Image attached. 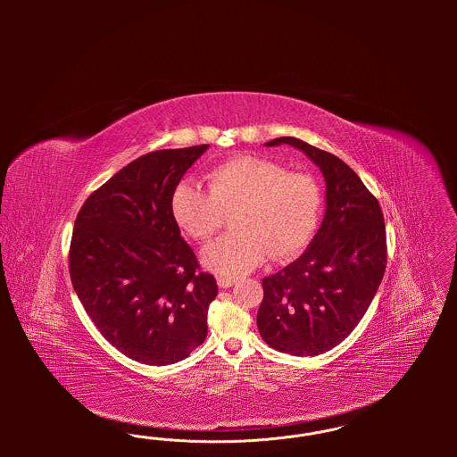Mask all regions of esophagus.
<instances>
[{
  "label": "esophagus",
  "instance_id": "1",
  "mask_svg": "<svg viewBox=\"0 0 457 457\" xmlns=\"http://www.w3.org/2000/svg\"><path fill=\"white\" fill-rule=\"evenodd\" d=\"M237 283V279H233V278H224V276H219L218 284L219 287H231L233 284Z\"/></svg>",
  "mask_w": 457,
  "mask_h": 457
}]
</instances>
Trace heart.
<instances>
[{"label":"heart","mask_w":457,"mask_h":457,"mask_svg":"<svg viewBox=\"0 0 457 457\" xmlns=\"http://www.w3.org/2000/svg\"><path fill=\"white\" fill-rule=\"evenodd\" d=\"M207 190L179 183L171 198L176 224L192 238L214 237L226 214L237 233L209 243L200 261L224 278L245 276L270 253L284 259L310 241L320 218L322 192L310 174L287 173L278 162L239 155L207 173Z\"/></svg>","instance_id":"1"}]
</instances>
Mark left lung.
Listing matches in <instances>:
<instances>
[{
  "instance_id": "left-lung-1",
  "label": "left lung",
  "mask_w": 457,
  "mask_h": 457,
  "mask_svg": "<svg viewBox=\"0 0 457 457\" xmlns=\"http://www.w3.org/2000/svg\"><path fill=\"white\" fill-rule=\"evenodd\" d=\"M283 144L320 168L326 214L302 257L262 279L257 326L270 348L315 356L345 341L369 310L386 272V224L377 198L345 161L295 137L265 147Z\"/></svg>"
}]
</instances>
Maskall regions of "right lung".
Instances as JSON below:
<instances>
[{"mask_svg": "<svg viewBox=\"0 0 457 457\" xmlns=\"http://www.w3.org/2000/svg\"><path fill=\"white\" fill-rule=\"evenodd\" d=\"M207 149H164L131 161L75 219L73 289L104 339L145 365L181 361L207 337L218 284L198 270L171 212L179 179Z\"/></svg>", "mask_w": 457, "mask_h": 457, "instance_id": "1", "label": "right lung"}]
</instances>
